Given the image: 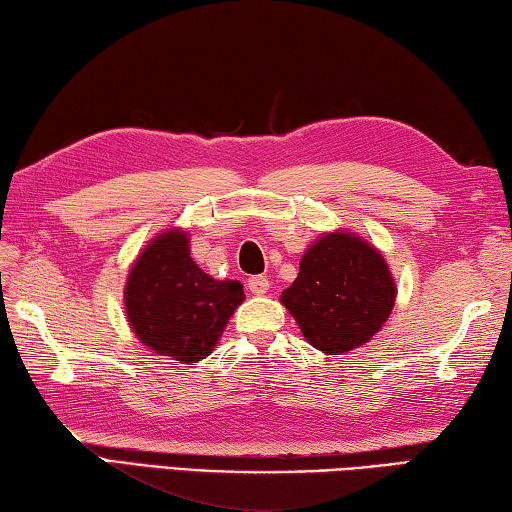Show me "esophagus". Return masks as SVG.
<instances>
[{
	"instance_id": "obj_1",
	"label": "esophagus",
	"mask_w": 512,
	"mask_h": 512,
	"mask_svg": "<svg viewBox=\"0 0 512 512\" xmlns=\"http://www.w3.org/2000/svg\"><path fill=\"white\" fill-rule=\"evenodd\" d=\"M247 290L251 292V295L261 297L267 290H270V281H267V276H251V279L247 281Z\"/></svg>"
}]
</instances>
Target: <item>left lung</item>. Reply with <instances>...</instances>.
Returning a JSON list of instances; mask_svg holds the SVG:
<instances>
[{"instance_id": "obj_1", "label": "left lung", "mask_w": 512, "mask_h": 512, "mask_svg": "<svg viewBox=\"0 0 512 512\" xmlns=\"http://www.w3.org/2000/svg\"><path fill=\"white\" fill-rule=\"evenodd\" d=\"M390 265L358 233H322L299 261V274L281 292L304 338L326 356L354 351L381 331L395 308Z\"/></svg>"}]
</instances>
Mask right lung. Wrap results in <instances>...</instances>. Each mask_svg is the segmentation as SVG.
Masks as SVG:
<instances>
[{
    "instance_id": "obj_1",
    "label": "right lung",
    "mask_w": 512,
    "mask_h": 512,
    "mask_svg": "<svg viewBox=\"0 0 512 512\" xmlns=\"http://www.w3.org/2000/svg\"><path fill=\"white\" fill-rule=\"evenodd\" d=\"M242 301L240 281L213 279L192 261L190 233L179 226L147 242L124 286V313L136 338L186 365L213 354Z\"/></svg>"
}]
</instances>
